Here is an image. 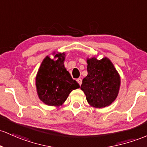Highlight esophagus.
<instances>
[{
  "label": "esophagus",
  "mask_w": 147,
  "mask_h": 147,
  "mask_svg": "<svg viewBox=\"0 0 147 147\" xmlns=\"http://www.w3.org/2000/svg\"><path fill=\"white\" fill-rule=\"evenodd\" d=\"M77 82H78L79 83V85H80L82 84V79L81 78H78V79H77Z\"/></svg>",
  "instance_id": "34e87169"
}]
</instances>
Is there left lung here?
I'll return each mask as SVG.
<instances>
[{"label": "left lung", "instance_id": "1", "mask_svg": "<svg viewBox=\"0 0 147 147\" xmlns=\"http://www.w3.org/2000/svg\"><path fill=\"white\" fill-rule=\"evenodd\" d=\"M87 76L80 89L88 103L95 108H104L117 98L120 86L119 76L109 59L87 60Z\"/></svg>", "mask_w": 147, "mask_h": 147}]
</instances>
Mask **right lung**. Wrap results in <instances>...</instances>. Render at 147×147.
I'll use <instances>...</instances> for the list:
<instances>
[{
    "mask_svg": "<svg viewBox=\"0 0 147 147\" xmlns=\"http://www.w3.org/2000/svg\"><path fill=\"white\" fill-rule=\"evenodd\" d=\"M57 60L49 57L43 60L36 77L39 98L48 105H62L79 84L71 76L64 66L65 54H56Z\"/></svg>",
    "mask_w": 147,
    "mask_h": 147,
    "instance_id": "1",
    "label": "right lung"
}]
</instances>
